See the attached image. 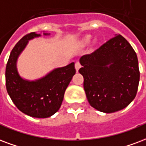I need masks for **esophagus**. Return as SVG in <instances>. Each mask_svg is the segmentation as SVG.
I'll list each match as a JSON object with an SVG mask.
<instances>
[{"mask_svg": "<svg viewBox=\"0 0 146 146\" xmlns=\"http://www.w3.org/2000/svg\"><path fill=\"white\" fill-rule=\"evenodd\" d=\"M80 67H81V65H80V62H76V63H75V68H76V72H78L79 69H80Z\"/></svg>", "mask_w": 146, "mask_h": 146, "instance_id": "esophagus-1", "label": "esophagus"}]
</instances>
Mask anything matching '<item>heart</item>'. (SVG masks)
Masks as SVG:
<instances>
[{
  "label": "heart",
  "mask_w": 146,
  "mask_h": 146,
  "mask_svg": "<svg viewBox=\"0 0 146 146\" xmlns=\"http://www.w3.org/2000/svg\"><path fill=\"white\" fill-rule=\"evenodd\" d=\"M87 40H88V39H89V38H87Z\"/></svg>",
  "instance_id": "obj_1"
}]
</instances>
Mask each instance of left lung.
Segmentation results:
<instances>
[{
    "label": "left lung",
    "mask_w": 146,
    "mask_h": 146,
    "mask_svg": "<svg viewBox=\"0 0 146 146\" xmlns=\"http://www.w3.org/2000/svg\"><path fill=\"white\" fill-rule=\"evenodd\" d=\"M79 72L90 104L100 111L112 113L134 100L139 87L136 52L125 38L117 35L92 53L84 55Z\"/></svg>",
    "instance_id": "left-lung-1"
}]
</instances>
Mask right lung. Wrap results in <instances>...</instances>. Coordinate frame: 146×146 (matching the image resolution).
Segmentation results:
<instances>
[{"instance_id": "1", "label": "right lung", "mask_w": 146, "mask_h": 146, "mask_svg": "<svg viewBox=\"0 0 146 146\" xmlns=\"http://www.w3.org/2000/svg\"><path fill=\"white\" fill-rule=\"evenodd\" d=\"M40 35L35 32L25 35L13 48L6 66L5 80L7 93L18 110L31 117L44 118L59 111L76 69L74 62H72L65 67L54 70L36 81L21 78L16 69L17 59L28 41Z\"/></svg>"}]
</instances>
